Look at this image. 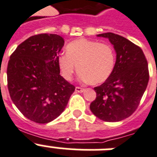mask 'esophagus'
Wrapping results in <instances>:
<instances>
[{
	"label": "esophagus",
	"instance_id": "obj_1",
	"mask_svg": "<svg viewBox=\"0 0 157 157\" xmlns=\"http://www.w3.org/2000/svg\"><path fill=\"white\" fill-rule=\"evenodd\" d=\"M84 91H85V89L81 88V87H76V92L77 93H83Z\"/></svg>",
	"mask_w": 157,
	"mask_h": 157
}]
</instances>
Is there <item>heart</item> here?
I'll list each match as a JSON object with an SVG mask.
<instances>
[{
	"label": "heart",
	"mask_w": 157,
	"mask_h": 157,
	"mask_svg": "<svg viewBox=\"0 0 157 157\" xmlns=\"http://www.w3.org/2000/svg\"><path fill=\"white\" fill-rule=\"evenodd\" d=\"M115 64L116 53L113 46L85 38L70 42L66 46V53L61 54L57 58L63 78L71 81L78 69L81 81L93 85H99L108 80Z\"/></svg>",
	"instance_id": "b5f03b06"
}]
</instances>
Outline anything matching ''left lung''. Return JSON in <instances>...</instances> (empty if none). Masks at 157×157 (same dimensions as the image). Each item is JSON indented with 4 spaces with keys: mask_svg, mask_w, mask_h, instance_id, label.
I'll return each mask as SVG.
<instances>
[{
    "mask_svg": "<svg viewBox=\"0 0 157 157\" xmlns=\"http://www.w3.org/2000/svg\"><path fill=\"white\" fill-rule=\"evenodd\" d=\"M97 36L109 38L117 60L111 76L94 88L97 97L90 109L99 119L117 122L130 117L139 106L149 80L148 61L140 47L123 36L113 33Z\"/></svg>",
    "mask_w": 157,
    "mask_h": 157,
    "instance_id": "8db88e82",
    "label": "left lung"
}]
</instances>
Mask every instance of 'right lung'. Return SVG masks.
I'll return each mask as SVG.
<instances>
[{
	"label": "right lung",
	"instance_id": "obj_1",
	"mask_svg": "<svg viewBox=\"0 0 157 157\" xmlns=\"http://www.w3.org/2000/svg\"><path fill=\"white\" fill-rule=\"evenodd\" d=\"M64 43L56 34H37L20 44L10 56V97L20 112L36 123H48L59 117L75 90L60 76L57 64Z\"/></svg>",
	"mask_w": 157,
	"mask_h": 157
}]
</instances>
